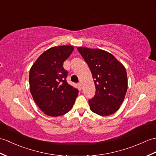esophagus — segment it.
<instances>
[{"label":"esophagus","instance_id":"1","mask_svg":"<svg viewBox=\"0 0 156 156\" xmlns=\"http://www.w3.org/2000/svg\"><path fill=\"white\" fill-rule=\"evenodd\" d=\"M78 85H79V86H80V88H81V89H82V82H81L78 83Z\"/></svg>","mask_w":156,"mask_h":156}]
</instances>
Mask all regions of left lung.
Listing matches in <instances>:
<instances>
[{"label":"left lung","mask_w":156,"mask_h":156,"mask_svg":"<svg viewBox=\"0 0 156 156\" xmlns=\"http://www.w3.org/2000/svg\"><path fill=\"white\" fill-rule=\"evenodd\" d=\"M77 49L88 64L96 86L94 96L88 100L90 109L100 115L114 114L127 92L128 78L124 66L104 50L84 47Z\"/></svg>","instance_id":"1"}]
</instances>
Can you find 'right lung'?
<instances>
[{"label": "right lung", "instance_id": "1", "mask_svg": "<svg viewBox=\"0 0 156 156\" xmlns=\"http://www.w3.org/2000/svg\"><path fill=\"white\" fill-rule=\"evenodd\" d=\"M74 50L72 46H56L42 53L32 65L29 84L32 98L44 114L56 117L69 112L78 90L68 84L64 62Z\"/></svg>", "mask_w": 156, "mask_h": 156}]
</instances>
